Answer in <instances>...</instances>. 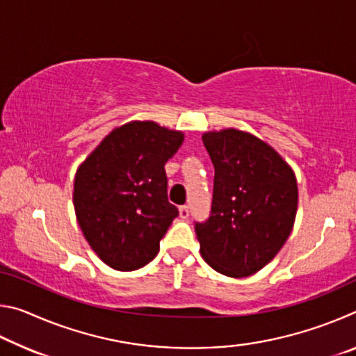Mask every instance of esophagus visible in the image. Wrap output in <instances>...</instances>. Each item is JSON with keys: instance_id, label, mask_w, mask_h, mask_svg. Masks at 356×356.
<instances>
[{"instance_id": "esophagus-1", "label": "esophagus", "mask_w": 356, "mask_h": 356, "mask_svg": "<svg viewBox=\"0 0 356 356\" xmlns=\"http://www.w3.org/2000/svg\"><path fill=\"white\" fill-rule=\"evenodd\" d=\"M179 215H180V218H188L190 216V207L188 206H180L179 207Z\"/></svg>"}]
</instances>
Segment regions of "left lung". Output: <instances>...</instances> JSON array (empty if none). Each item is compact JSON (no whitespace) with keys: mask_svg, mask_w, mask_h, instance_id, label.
Instances as JSON below:
<instances>
[{"mask_svg":"<svg viewBox=\"0 0 356 356\" xmlns=\"http://www.w3.org/2000/svg\"><path fill=\"white\" fill-rule=\"evenodd\" d=\"M215 168L212 210L195 222L210 267L245 278L265 267L291 236L298 206L292 168L267 143L242 130L206 131Z\"/></svg>","mask_w":356,"mask_h":356,"instance_id":"1","label":"left lung"}]
</instances>
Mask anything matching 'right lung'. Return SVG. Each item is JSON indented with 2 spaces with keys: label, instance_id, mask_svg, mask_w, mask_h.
Segmentation results:
<instances>
[{
  "label": "right lung",
  "instance_id": "right-lung-1",
  "mask_svg": "<svg viewBox=\"0 0 356 356\" xmlns=\"http://www.w3.org/2000/svg\"><path fill=\"white\" fill-rule=\"evenodd\" d=\"M184 134L134 120L104 138L75 174L74 206L84 238L119 272L149 264L179 215L168 201L165 163Z\"/></svg>",
  "mask_w": 356,
  "mask_h": 356
}]
</instances>
